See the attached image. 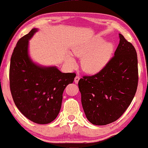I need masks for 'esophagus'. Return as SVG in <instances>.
I'll list each match as a JSON object with an SVG mask.
<instances>
[{"label":"esophagus","mask_w":148,"mask_h":148,"mask_svg":"<svg viewBox=\"0 0 148 148\" xmlns=\"http://www.w3.org/2000/svg\"><path fill=\"white\" fill-rule=\"evenodd\" d=\"M79 80V77L78 76H76V77H75V78H74V82H75V83H76V84L78 83Z\"/></svg>","instance_id":"obj_1"}]
</instances>
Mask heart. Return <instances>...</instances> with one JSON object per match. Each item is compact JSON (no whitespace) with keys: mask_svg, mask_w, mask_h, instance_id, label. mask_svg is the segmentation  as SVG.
I'll list each match as a JSON object with an SVG mask.
<instances>
[{"mask_svg":"<svg viewBox=\"0 0 148 148\" xmlns=\"http://www.w3.org/2000/svg\"><path fill=\"white\" fill-rule=\"evenodd\" d=\"M102 39H98L72 49L75 56L81 60V66L84 72L88 74H97L106 66L113 52L114 46L111 42H104ZM70 66L74 67L76 62L71 56L67 58Z\"/></svg>","mask_w":148,"mask_h":148,"instance_id":"b5f03b06","label":"heart"}]
</instances>
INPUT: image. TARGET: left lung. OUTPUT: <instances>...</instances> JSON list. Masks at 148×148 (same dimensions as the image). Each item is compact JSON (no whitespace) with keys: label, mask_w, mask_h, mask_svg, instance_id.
I'll return each instance as SVG.
<instances>
[{"label":"left lung","mask_w":148,"mask_h":148,"mask_svg":"<svg viewBox=\"0 0 148 148\" xmlns=\"http://www.w3.org/2000/svg\"><path fill=\"white\" fill-rule=\"evenodd\" d=\"M119 44L101 72L79 80L82 104L87 119L95 125L116 121L126 111L138 82L136 49L119 34Z\"/></svg>","instance_id":"1"}]
</instances>
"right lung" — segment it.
Returning a JSON list of instances; mask_svg holds the SVG:
<instances>
[{"label": "right lung", "instance_id": "right-lung-1", "mask_svg": "<svg viewBox=\"0 0 148 148\" xmlns=\"http://www.w3.org/2000/svg\"><path fill=\"white\" fill-rule=\"evenodd\" d=\"M37 29L19 40L10 66V87L14 102L27 119L47 124L56 118L61 108L62 93L72 84L75 73H62L56 66H42L30 59L29 41Z\"/></svg>", "mask_w": 148, "mask_h": 148}]
</instances>
